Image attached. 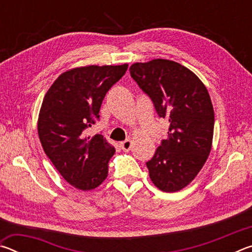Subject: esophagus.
Returning a JSON list of instances; mask_svg holds the SVG:
<instances>
[{
	"label": "esophagus",
	"instance_id": "34e87169",
	"mask_svg": "<svg viewBox=\"0 0 252 252\" xmlns=\"http://www.w3.org/2000/svg\"><path fill=\"white\" fill-rule=\"evenodd\" d=\"M120 147L123 151H130L132 148V141L131 140H126V141L120 143Z\"/></svg>",
	"mask_w": 252,
	"mask_h": 252
}]
</instances>
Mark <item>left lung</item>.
I'll use <instances>...</instances> for the list:
<instances>
[{"label":"left lung","mask_w":252,"mask_h":252,"mask_svg":"<svg viewBox=\"0 0 252 252\" xmlns=\"http://www.w3.org/2000/svg\"><path fill=\"white\" fill-rule=\"evenodd\" d=\"M130 74L150 97L158 116L168 119V136L147 162L150 179L164 192L193 180L211 151L215 112L207 88L188 67L170 60L134 63Z\"/></svg>","instance_id":"1"}]
</instances>
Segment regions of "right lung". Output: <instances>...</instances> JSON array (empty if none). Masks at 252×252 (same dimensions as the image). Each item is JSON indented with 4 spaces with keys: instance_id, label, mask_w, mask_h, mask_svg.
<instances>
[{
    "instance_id": "1",
    "label": "right lung",
    "mask_w": 252,
    "mask_h": 252,
    "mask_svg": "<svg viewBox=\"0 0 252 252\" xmlns=\"http://www.w3.org/2000/svg\"><path fill=\"white\" fill-rule=\"evenodd\" d=\"M127 69L122 65H89L64 72L42 102L37 133L45 155L60 174L76 189L88 191L108 177L116 149L102 134L85 136L99 120L100 108L111 87Z\"/></svg>"
}]
</instances>
